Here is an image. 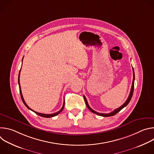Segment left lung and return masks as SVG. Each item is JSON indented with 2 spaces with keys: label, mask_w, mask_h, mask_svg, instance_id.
<instances>
[{
  "label": "left lung",
  "mask_w": 154,
  "mask_h": 154,
  "mask_svg": "<svg viewBox=\"0 0 154 154\" xmlns=\"http://www.w3.org/2000/svg\"><path fill=\"white\" fill-rule=\"evenodd\" d=\"M133 74H134V79H133V82H132V85H131V90H130V94H129V96H128V97L127 98V100L125 101V102L123 105H122L119 108H118L115 109V110H114L113 112H111V113H98V112L94 111V109H93L89 106L87 100H86L85 96H83L84 100H85V103H86V106L88 107V108L91 112H93V113H95V114H96V115H99V116H101L108 117V116H112L115 115H116V113H118L119 111H121L123 108H124L125 106H126L128 105V103H129V102L130 101V100H131V97H132V96H133L134 90V81H135V73H134V68H133Z\"/></svg>",
  "instance_id": "8db88e82"
}]
</instances>
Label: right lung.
Here are the masks:
<instances>
[{"mask_svg":"<svg viewBox=\"0 0 154 154\" xmlns=\"http://www.w3.org/2000/svg\"><path fill=\"white\" fill-rule=\"evenodd\" d=\"M20 70H21V68H20V71H19V76H18V84H19V91H20V97H21V99H22V100H23V103H24V105L29 109H30V110H32V112H35L36 115H39V116H42V117H45V118H51V117H54V116H57V115H58L59 113H60L61 112H62V110L63 109V108H64V103H63V106H62V108H61V109H60V110L58 111V112H56V113H52V114H43V113H38V112H35L34 110H33V109H32L27 105V103H26V102H25V100H24V98H23V94H22V92H21V89H20V82H19V76H20Z\"/></svg>","mask_w":154,"mask_h":154,"instance_id":"right-lung-1","label":"right lung"}]
</instances>
